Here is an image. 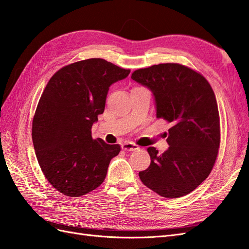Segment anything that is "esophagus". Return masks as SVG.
<instances>
[{
  "label": "esophagus",
  "instance_id": "34e87169",
  "mask_svg": "<svg viewBox=\"0 0 249 249\" xmlns=\"http://www.w3.org/2000/svg\"><path fill=\"white\" fill-rule=\"evenodd\" d=\"M122 148L125 150V152H135V150L139 149V146L137 144H135V143L127 142V143H124L122 145Z\"/></svg>",
  "mask_w": 249,
  "mask_h": 249
}]
</instances>
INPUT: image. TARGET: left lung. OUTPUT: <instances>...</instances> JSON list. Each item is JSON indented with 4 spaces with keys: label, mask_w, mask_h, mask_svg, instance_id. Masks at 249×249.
<instances>
[{
    "label": "left lung",
    "mask_w": 249,
    "mask_h": 249,
    "mask_svg": "<svg viewBox=\"0 0 249 249\" xmlns=\"http://www.w3.org/2000/svg\"><path fill=\"white\" fill-rule=\"evenodd\" d=\"M152 90L157 118L171 124L166 152L148 147L150 165L141 182L166 198L192 192L205 180L220 145V120L215 93L201 73L178 63H161L132 73Z\"/></svg>",
    "instance_id": "obj_1"
}]
</instances>
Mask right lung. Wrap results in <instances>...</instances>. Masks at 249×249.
Returning <instances> with one entry per match:
<instances>
[{"label": "right lung", "mask_w": 249, "mask_h": 249, "mask_svg": "<svg viewBox=\"0 0 249 249\" xmlns=\"http://www.w3.org/2000/svg\"><path fill=\"white\" fill-rule=\"evenodd\" d=\"M130 71L91 58L62 67L48 82L33 117L32 139L44 177L60 193L79 197L104 182L120 145L93 139L91 126L104 113L110 85Z\"/></svg>", "instance_id": "add662e5"}]
</instances>
